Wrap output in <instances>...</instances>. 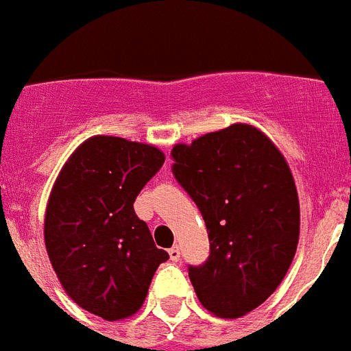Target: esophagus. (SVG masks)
Masks as SVG:
<instances>
[{
    "label": "esophagus",
    "mask_w": 351,
    "mask_h": 351,
    "mask_svg": "<svg viewBox=\"0 0 351 351\" xmlns=\"http://www.w3.org/2000/svg\"><path fill=\"white\" fill-rule=\"evenodd\" d=\"M169 258L173 262L180 261V250H178V247H171V250H169Z\"/></svg>",
    "instance_id": "esophagus-1"
}]
</instances>
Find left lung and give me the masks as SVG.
<instances>
[{
	"label": "left lung",
	"mask_w": 351,
	"mask_h": 351,
	"mask_svg": "<svg viewBox=\"0 0 351 351\" xmlns=\"http://www.w3.org/2000/svg\"><path fill=\"white\" fill-rule=\"evenodd\" d=\"M173 175L200 209L209 256L189 266L198 300L237 319L282 282L299 244V197L286 160L258 129L233 123L178 143Z\"/></svg>",
	"instance_id": "left-lung-1"
}]
</instances>
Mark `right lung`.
<instances>
[{
    "mask_svg": "<svg viewBox=\"0 0 351 351\" xmlns=\"http://www.w3.org/2000/svg\"><path fill=\"white\" fill-rule=\"evenodd\" d=\"M164 160L153 145L93 136L52 187L45 213L51 264L69 297L106 321L136 313L156 267L169 258L132 206Z\"/></svg>",
    "mask_w": 351,
    "mask_h": 351,
    "instance_id": "right-lung-1",
    "label": "right lung"
}]
</instances>
